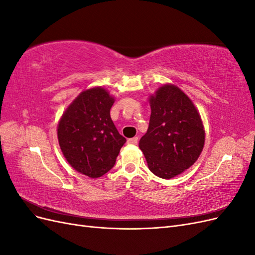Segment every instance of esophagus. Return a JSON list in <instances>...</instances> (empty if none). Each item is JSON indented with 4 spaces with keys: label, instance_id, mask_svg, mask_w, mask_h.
Returning <instances> with one entry per match:
<instances>
[{
    "label": "esophagus",
    "instance_id": "34e87169",
    "mask_svg": "<svg viewBox=\"0 0 255 255\" xmlns=\"http://www.w3.org/2000/svg\"><path fill=\"white\" fill-rule=\"evenodd\" d=\"M137 142H138V137H133V138H129V139H128V144H137Z\"/></svg>",
    "mask_w": 255,
    "mask_h": 255
}]
</instances>
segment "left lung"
<instances>
[{
	"mask_svg": "<svg viewBox=\"0 0 255 255\" xmlns=\"http://www.w3.org/2000/svg\"><path fill=\"white\" fill-rule=\"evenodd\" d=\"M150 123L139 141L152 173L165 180L196 163L205 142V129L197 107L173 84H164L149 97Z\"/></svg>",
	"mask_w": 255,
	"mask_h": 255,
	"instance_id": "8db88e82",
	"label": "left lung"
}]
</instances>
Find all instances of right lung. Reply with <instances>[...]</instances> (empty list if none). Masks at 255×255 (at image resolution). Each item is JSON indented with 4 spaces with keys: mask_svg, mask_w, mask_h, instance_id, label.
Listing matches in <instances>:
<instances>
[{
    "mask_svg": "<svg viewBox=\"0 0 255 255\" xmlns=\"http://www.w3.org/2000/svg\"><path fill=\"white\" fill-rule=\"evenodd\" d=\"M115 98L104 87L83 90L58 121L60 150L70 166L91 179L114 167L127 139L111 118Z\"/></svg>",
    "mask_w": 255,
    "mask_h": 255,
    "instance_id": "right-lung-1",
    "label": "right lung"
}]
</instances>
